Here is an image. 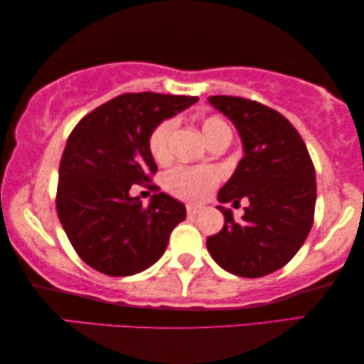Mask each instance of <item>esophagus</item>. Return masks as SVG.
Instances as JSON below:
<instances>
[{"mask_svg": "<svg viewBox=\"0 0 364 364\" xmlns=\"http://www.w3.org/2000/svg\"><path fill=\"white\" fill-rule=\"evenodd\" d=\"M200 211H201L200 206H195V205H187V215H188V216H195V215H198Z\"/></svg>", "mask_w": 364, "mask_h": 364, "instance_id": "esophagus-1", "label": "esophagus"}]
</instances>
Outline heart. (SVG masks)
<instances>
[{
  "label": "heart",
  "mask_w": 364,
  "mask_h": 364,
  "mask_svg": "<svg viewBox=\"0 0 364 364\" xmlns=\"http://www.w3.org/2000/svg\"><path fill=\"white\" fill-rule=\"evenodd\" d=\"M176 119H167L151 132L148 146L151 154L156 161H164L169 156V139L176 130ZM201 130L206 141L221 135L223 132L229 130L225 120L220 117H208L201 124ZM220 181L216 169L213 167H190L178 166L167 171L164 176V187L177 198L187 201H200L208 195Z\"/></svg>",
  "instance_id": "1"
}]
</instances>
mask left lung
<instances>
[{
	"instance_id": "8db88e82",
	"label": "left lung",
	"mask_w": 364,
	"mask_h": 364,
	"mask_svg": "<svg viewBox=\"0 0 364 364\" xmlns=\"http://www.w3.org/2000/svg\"><path fill=\"white\" fill-rule=\"evenodd\" d=\"M208 102L232 122L244 146V158L218 200L239 205L244 198L249 205L239 223L218 205L225 226L206 239V247L232 275L265 277L287 265L311 231L314 164L303 138L279 112L244 97L211 96Z\"/></svg>"
}]
</instances>
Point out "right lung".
<instances>
[{
    "instance_id": "add662e5",
    "label": "right lung",
    "mask_w": 364,
    "mask_h": 364,
    "mask_svg": "<svg viewBox=\"0 0 364 364\" xmlns=\"http://www.w3.org/2000/svg\"><path fill=\"white\" fill-rule=\"evenodd\" d=\"M198 97L158 92L122 94L82 117L60 161L57 213L76 254L109 277H130L163 257L186 206L154 193L148 206L132 187L156 174L148 139L161 122Z\"/></svg>"
}]
</instances>
